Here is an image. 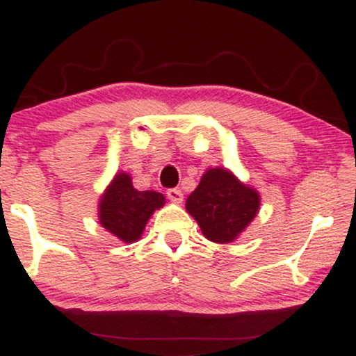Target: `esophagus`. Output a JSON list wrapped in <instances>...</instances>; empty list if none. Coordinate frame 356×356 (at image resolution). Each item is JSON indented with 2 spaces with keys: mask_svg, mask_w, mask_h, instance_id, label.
Returning <instances> with one entry per match:
<instances>
[{
  "mask_svg": "<svg viewBox=\"0 0 356 356\" xmlns=\"http://www.w3.org/2000/svg\"><path fill=\"white\" fill-rule=\"evenodd\" d=\"M167 197H169L172 202L179 204V202H182L184 194H182L181 189H169V191H167Z\"/></svg>",
  "mask_w": 356,
  "mask_h": 356,
  "instance_id": "obj_1",
  "label": "esophagus"
}]
</instances>
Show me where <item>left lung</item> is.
Wrapping results in <instances>:
<instances>
[{"mask_svg":"<svg viewBox=\"0 0 356 356\" xmlns=\"http://www.w3.org/2000/svg\"><path fill=\"white\" fill-rule=\"evenodd\" d=\"M259 206V192L226 167L207 169L186 201V209L197 220L202 234L219 244L238 239L256 218Z\"/></svg>","mask_w":356,"mask_h":356,"instance_id":"1","label":"left lung"}]
</instances>
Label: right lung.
Here are the masks:
<instances>
[{"label": "right lung", "instance_id": "obj_1", "mask_svg": "<svg viewBox=\"0 0 356 356\" xmlns=\"http://www.w3.org/2000/svg\"><path fill=\"white\" fill-rule=\"evenodd\" d=\"M165 197L155 191H137L132 177L117 172L100 195L99 222L124 243H136L155 211L164 207Z\"/></svg>", "mask_w": 356, "mask_h": 356}]
</instances>
